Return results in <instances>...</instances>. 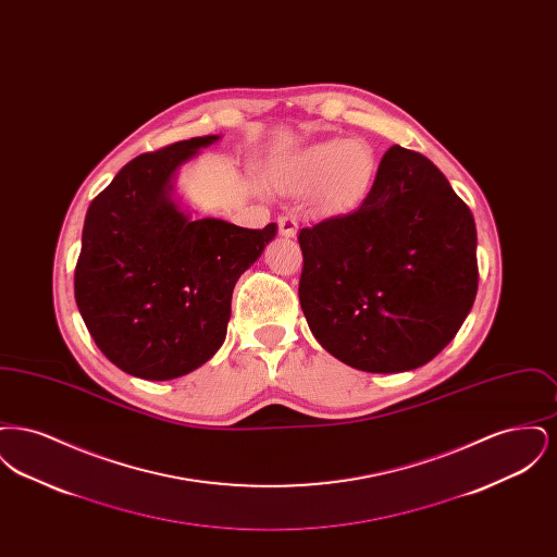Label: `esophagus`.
Instances as JSON below:
<instances>
[{"mask_svg": "<svg viewBox=\"0 0 557 557\" xmlns=\"http://www.w3.org/2000/svg\"><path fill=\"white\" fill-rule=\"evenodd\" d=\"M277 225H280V234L284 236V238H294L296 236V230H298V221L290 216V214H282L280 219H277Z\"/></svg>", "mask_w": 557, "mask_h": 557, "instance_id": "esophagus-1", "label": "esophagus"}]
</instances>
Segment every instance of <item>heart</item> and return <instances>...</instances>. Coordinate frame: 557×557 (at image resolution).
<instances>
[{"instance_id": "obj_1", "label": "heart", "mask_w": 557, "mask_h": 557, "mask_svg": "<svg viewBox=\"0 0 557 557\" xmlns=\"http://www.w3.org/2000/svg\"><path fill=\"white\" fill-rule=\"evenodd\" d=\"M377 159L370 144L359 139H321L284 160L275 186L288 194L315 191L319 202L334 211L359 207L375 184Z\"/></svg>"}]
</instances>
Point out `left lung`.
I'll return each instance as SVG.
<instances>
[{
	"instance_id": "obj_1",
	"label": "left lung",
	"mask_w": 557,
	"mask_h": 557,
	"mask_svg": "<svg viewBox=\"0 0 557 557\" xmlns=\"http://www.w3.org/2000/svg\"><path fill=\"white\" fill-rule=\"evenodd\" d=\"M307 323L355 370L398 373L432 361L478 290L476 225L447 177L393 146L355 212L298 234Z\"/></svg>"
}]
</instances>
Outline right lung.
Here are the masks:
<instances>
[{
    "mask_svg": "<svg viewBox=\"0 0 557 557\" xmlns=\"http://www.w3.org/2000/svg\"><path fill=\"white\" fill-rule=\"evenodd\" d=\"M221 135L191 137L127 162L85 214L75 298L119 370L173 380L221 348L239 275L277 225L194 219L173 196L177 169Z\"/></svg>",
    "mask_w": 557,
    "mask_h": 557,
    "instance_id": "right-lung-1",
    "label": "right lung"
}]
</instances>
